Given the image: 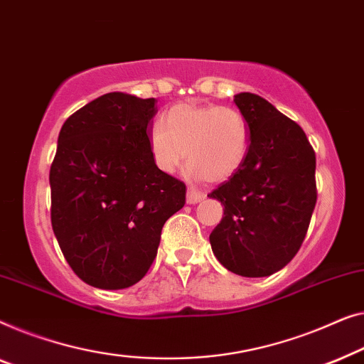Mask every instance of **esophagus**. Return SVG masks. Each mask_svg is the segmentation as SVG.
Here are the masks:
<instances>
[{"mask_svg": "<svg viewBox=\"0 0 364 364\" xmlns=\"http://www.w3.org/2000/svg\"><path fill=\"white\" fill-rule=\"evenodd\" d=\"M204 198H206V194H204V193L196 191V189H193V188L188 189V194H186V201H188V204L201 203Z\"/></svg>", "mask_w": 364, "mask_h": 364, "instance_id": "34e87169", "label": "esophagus"}]
</instances>
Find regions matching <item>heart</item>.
<instances>
[{
  "label": "heart",
  "instance_id": "heart-1",
  "mask_svg": "<svg viewBox=\"0 0 364 364\" xmlns=\"http://www.w3.org/2000/svg\"><path fill=\"white\" fill-rule=\"evenodd\" d=\"M148 148L163 173L176 171L186 158L191 175L219 183L244 165L249 132L232 107L178 104L148 132Z\"/></svg>",
  "mask_w": 364,
  "mask_h": 364
}]
</instances>
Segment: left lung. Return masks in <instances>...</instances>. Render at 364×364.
<instances>
[{"instance_id":"8db88e82","label":"left lung","mask_w":364,"mask_h":364,"mask_svg":"<svg viewBox=\"0 0 364 364\" xmlns=\"http://www.w3.org/2000/svg\"><path fill=\"white\" fill-rule=\"evenodd\" d=\"M249 132L244 165L208 194L224 204L209 235L219 262L242 277L284 269L304 242L316 204L315 151L296 122L262 97H234Z\"/></svg>"}]
</instances>
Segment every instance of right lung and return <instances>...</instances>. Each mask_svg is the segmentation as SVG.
Listing matches in <instances>:
<instances>
[{
	"label": "right lung",
	"mask_w": 364,
	"mask_h": 364,
	"mask_svg": "<svg viewBox=\"0 0 364 364\" xmlns=\"http://www.w3.org/2000/svg\"><path fill=\"white\" fill-rule=\"evenodd\" d=\"M155 99L110 92L64 122L50 165V223L65 260L97 289L145 277L161 229L186 203L184 183L153 163Z\"/></svg>",
	"instance_id": "obj_1"
}]
</instances>
